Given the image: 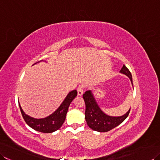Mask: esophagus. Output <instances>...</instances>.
<instances>
[{"mask_svg": "<svg viewBox=\"0 0 160 160\" xmlns=\"http://www.w3.org/2000/svg\"><path fill=\"white\" fill-rule=\"evenodd\" d=\"M84 89H85V85H83V84L80 85L78 87V88H77L78 95H79V96H81V95H82V94H83V93Z\"/></svg>", "mask_w": 160, "mask_h": 160, "instance_id": "esophagus-1", "label": "esophagus"}]
</instances>
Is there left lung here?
<instances>
[{"label": "left lung", "instance_id": "1", "mask_svg": "<svg viewBox=\"0 0 160 160\" xmlns=\"http://www.w3.org/2000/svg\"><path fill=\"white\" fill-rule=\"evenodd\" d=\"M124 75H127L130 78L132 83V74L125 65L120 71ZM83 98L85 103V120L87 124L91 129L100 132H106L113 129L119 126L125 120L130 113V109L125 115L121 117H111L108 116L100 110V108L97 104L96 100L93 98L91 91L85 92L83 94Z\"/></svg>", "mask_w": 160, "mask_h": 160}]
</instances>
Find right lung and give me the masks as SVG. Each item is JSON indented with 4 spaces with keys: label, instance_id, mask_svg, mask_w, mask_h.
I'll list each match as a JSON object with an SVG mask.
<instances>
[{
    "label": "right lung",
    "instance_id": "right-lung-1",
    "mask_svg": "<svg viewBox=\"0 0 160 160\" xmlns=\"http://www.w3.org/2000/svg\"><path fill=\"white\" fill-rule=\"evenodd\" d=\"M77 95V90H72L69 92L59 108L53 113L43 119H34L31 118L24 113L19 103V107L25 122L30 128H32L34 130L43 132V133H52L60 128L62 124L64 123L70 104L71 103L72 100L75 98Z\"/></svg>",
    "mask_w": 160,
    "mask_h": 160
}]
</instances>
